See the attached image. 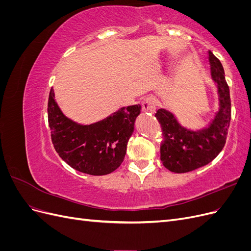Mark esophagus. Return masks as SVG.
Segmentation results:
<instances>
[{"label": "esophagus", "instance_id": "esophagus-1", "mask_svg": "<svg viewBox=\"0 0 251 251\" xmlns=\"http://www.w3.org/2000/svg\"><path fill=\"white\" fill-rule=\"evenodd\" d=\"M156 109V100L154 97L149 96L147 98H144L142 101V110L143 112L151 113L153 114Z\"/></svg>", "mask_w": 251, "mask_h": 251}]
</instances>
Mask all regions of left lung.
<instances>
[{"instance_id": "1", "label": "left lung", "mask_w": 251, "mask_h": 251, "mask_svg": "<svg viewBox=\"0 0 251 251\" xmlns=\"http://www.w3.org/2000/svg\"><path fill=\"white\" fill-rule=\"evenodd\" d=\"M208 62L219 101V108L209 123L202 128L192 130L182 126L169 110L159 109L155 115L164 134L160 159L165 168L174 173H187L208 164L225 146L231 117L229 88L223 66L211 51H208Z\"/></svg>"}]
</instances>
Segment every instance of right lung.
Here are the masks:
<instances>
[{
	"label": "right lung",
	"instance_id": "1",
	"mask_svg": "<svg viewBox=\"0 0 251 251\" xmlns=\"http://www.w3.org/2000/svg\"><path fill=\"white\" fill-rule=\"evenodd\" d=\"M141 105H128L91 125L67 117L55 100L53 88L48 100V121L55 151L71 168L93 176L108 175L123 163Z\"/></svg>",
	"mask_w": 251,
	"mask_h": 251
}]
</instances>
